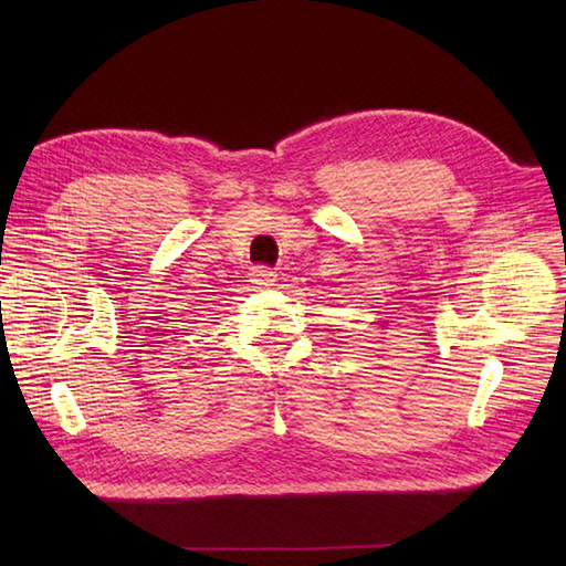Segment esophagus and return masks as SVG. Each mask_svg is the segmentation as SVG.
I'll return each instance as SVG.
<instances>
[{"mask_svg": "<svg viewBox=\"0 0 566 566\" xmlns=\"http://www.w3.org/2000/svg\"><path fill=\"white\" fill-rule=\"evenodd\" d=\"M250 281H252L254 285H260V287H266V285H273V281H276V273H273V271H271L269 266H264V264L252 266Z\"/></svg>", "mask_w": 566, "mask_h": 566, "instance_id": "34e87169", "label": "esophagus"}]
</instances>
